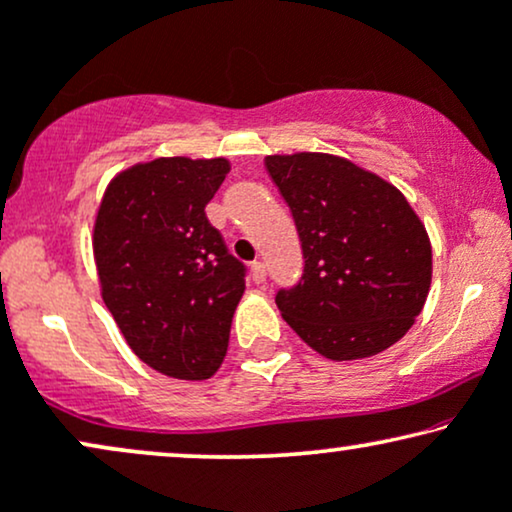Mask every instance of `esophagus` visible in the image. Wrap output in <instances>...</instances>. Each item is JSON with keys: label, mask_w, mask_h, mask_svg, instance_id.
<instances>
[{"label": "esophagus", "mask_w": 512, "mask_h": 512, "mask_svg": "<svg viewBox=\"0 0 512 512\" xmlns=\"http://www.w3.org/2000/svg\"><path fill=\"white\" fill-rule=\"evenodd\" d=\"M250 276L255 283H264L267 281V267H264V262H252L250 264Z\"/></svg>", "instance_id": "obj_1"}]
</instances>
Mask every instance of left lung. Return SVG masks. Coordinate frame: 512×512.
<instances>
[{"mask_svg":"<svg viewBox=\"0 0 512 512\" xmlns=\"http://www.w3.org/2000/svg\"><path fill=\"white\" fill-rule=\"evenodd\" d=\"M264 165L302 245L300 281L276 293L288 326L333 361L404 338L432 281L430 238L409 200L338 155H267Z\"/></svg>","mask_w":512,"mask_h":512,"instance_id":"obj_1","label":"left lung"}]
</instances>
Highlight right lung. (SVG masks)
I'll return each mask as SVG.
<instances>
[{
	"label": "right lung",
	"mask_w": 512,
	"mask_h": 512,
	"mask_svg": "<svg viewBox=\"0 0 512 512\" xmlns=\"http://www.w3.org/2000/svg\"><path fill=\"white\" fill-rule=\"evenodd\" d=\"M229 160L158 158L108 184L94 224L101 295L137 357L158 373L205 380L229 347L245 264L208 222Z\"/></svg>",
	"instance_id": "right-lung-1"
}]
</instances>
